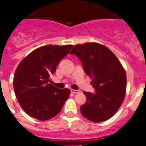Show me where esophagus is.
Instances as JSON below:
<instances>
[{
    "label": "esophagus",
    "mask_w": 146,
    "mask_h": 146,
    "mask_svg": "<svg viewBox=\"0 0 146 146\" xmlns=\"http://www.w3.org/2000/svg\"><path fill=\"white\" fill-rule=\"evenodd\" d=\"M70 92L73 94H75V93H80V90H73V89H71Z\"/></svg>",
    "instance_id": "esophagus-1"
}]
</instances>
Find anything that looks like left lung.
Returning <instances> with one entry per match:
<instances>
[{
    "label": "left lung",
    "mask_w": 146,
    "mask_h": 146,
    "mask_svg": "<svg viewBox=\"0 0 146 146\" xmlns=\"http://www.w3.org/2000/svg\"><path fill=\"white\" fill-rule=\"evenodd\" d=\"M70 53L80 60L96 90L94 93L83 92L86 102L80 107L82 115L94 122L109 119L117 112L125 98V69L115 54L100 43L77 44Z\"/></svg>",
    "instance_id": "left-lung-1"
}]
</instances>
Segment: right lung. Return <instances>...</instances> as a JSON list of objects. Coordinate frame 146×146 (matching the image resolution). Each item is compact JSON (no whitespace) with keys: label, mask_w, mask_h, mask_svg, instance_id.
I'll return each instance as SVG.
<instances>
[{"label":"right lung","mask_w":146,"mask_h":146,"mask_svg":"<svg viewBox=\"0 0 146 146\" xmlns=\"http://www.w3.org/2000/svg\"><path fill=\"white\" fill-rule=\"evenodd\" d=\"M73 45L39 47L19 63L14 76V90L19 104L31 117L44 121L57 115L70 90L57 89L50 76Z\"/></svg>","instance_id":"1"}]
</instances>
